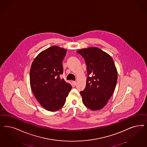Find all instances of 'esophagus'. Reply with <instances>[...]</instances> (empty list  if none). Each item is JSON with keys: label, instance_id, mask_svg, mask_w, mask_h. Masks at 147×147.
Segmentation results:
<instances>
[{"label": "esophagus", "instance_id": "1", "mask_svg": "<svg viewBox=\"0 0 147 147\" xmlns=\"http://www.w3.org/2000/svg\"><path fill=\"white\" fill-rule=\"evenodd\" d=\"M71 84L73 86H75L76 85V81H71Z\"/></svg>", "mask_w": 147, "mask_h": 147}]
</instances>
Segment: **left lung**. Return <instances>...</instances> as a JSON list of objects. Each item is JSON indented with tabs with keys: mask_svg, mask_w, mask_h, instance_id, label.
<instances>
[{
	"mask_svg": "<svg viewBox=\"0 0 147 147\" xmlns=\"http://www.w3.org/2000/svg\"><path fill=\"white\" fill-rule=\"evenodd\" d=\"M76 52L84 58L88 76L86 87L80 92L83 103L93 111L100 110L107 105L116 86L118 73L114 61L109 54L97 47Z\"/></svg>",
	"mask_w": 147,
	"mask_h": 147,
	"instance_id": "8db88e82",
	"label": "left lung"
}]
</instances>
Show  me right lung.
Instances as JSON below:
<instances>
[{
  "label": "right lung",
  "mask_w": 147,
  "mask_h": 147,
  "mask_svg": "<svg viewBox=\"0 0 147 147\" xmlns=\"http://www.w3.org/2000/svg\"><path fill=\"white\" fill-rule=\"evenodd\" d=\"M67 51L53 46L41 51L32 62L30 71L32 92L40 105L49 111L60 110L71 89V84L60 76Z\"/></svg>",
  "instance_id": "add662e5"
}]
</instances>
